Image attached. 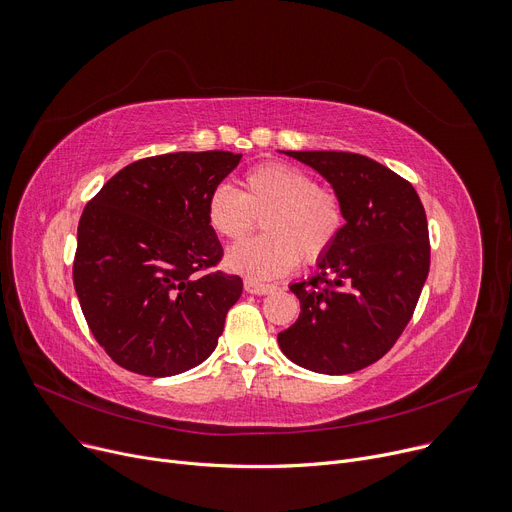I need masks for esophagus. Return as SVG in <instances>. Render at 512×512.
<instances>
[{
    "instance_id": "obj_1",
    "label": "esophagus",
    "mask_w": 512,
    "mask_h": 512,
    "mask_svg": "<svg viewBox=\"0 0 512 512\" xmlns=\"http://www.w3.org/2000/svg\"><path fill=\"white\" fill-rule=\"evenodd\" d=\"M244 291H247L249 295H268L272 291H276L274 284H261V282H255V280H244Z\"/></svg>"
}]
</instances>
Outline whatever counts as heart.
Wrapping results in <instances>:
<instances>
[{
  "label": "heart",
  "instance_id": "heart-1",
  "mask_svg": "<svg viewBox=\"0 0 512 512\" xmlns=\"http://www.w3.org/2000/svg\"><path fill=\"white\" fill-rule=\"evenodd\" d=\"M257 217L268 234L230 249L228 268L249 280H272L303 263L322 261L345 228L341 194L291 163H261L244 171L240 190L215 186L207 196L211 230L226 238L247 236Z\"/></svg>",
  "mask_w": 512,
  "mask_h": 512
}]
</instances>
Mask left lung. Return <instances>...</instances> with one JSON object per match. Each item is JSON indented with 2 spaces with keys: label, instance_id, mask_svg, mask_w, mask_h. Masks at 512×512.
Wrapping results in <instances>:
<instances>
[{
  "label": "left lung",
  "instance_id": "1",
  "mask_svg": "<svg viewBox=\"0 0 512 512\" xmlns=\"http://www.w3.org/2000/svg\"><path fill=\"white\" fill-rule=\"evenodd\" d=\"M332 184L345 228L318 274L291 284L297 322L278 345L288 360L322 374L362 370L408 326L431 265L425 207L414 186L364 154L286 150Z\"/></svg>",
  "mask_w": 512,
  "mask_h": 512
}]
</instances>
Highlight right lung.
<instances>
[{
  "mask_svg": "<svg viewBox=\"0 0 512 512\" xmlns=\"http://www.w3.org/2000/svg\"><path fill=\"white\" fill-rule=\"evenodd\" d=\"M226 150L171 152L123 167L85 205L73 282L94 339L121 368L173 376L205 362L242 295L207 196L240 163Z\"/></svg>",
  "mask_w": 512,
  "mask_h": 512,
  "instance_id": "add662e5",
  "label": "right lung"
}]
</instances>
